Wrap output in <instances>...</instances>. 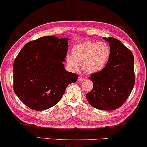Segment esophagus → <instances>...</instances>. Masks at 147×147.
Masks as SVG:
<instances>
[{
  "label": "esophagus",
  "mask_w": 147,
  "mask_h": 147,
  "mask_svg": "<svg viewBox=\"0 0 147 147\" xmlns=\"http://www.w3.org/2000/svg\"><path fill=\"white\" fill-rule=\"evenodd\" d=\"M84 80V78H83V77L82 76H78V80L79 81V82H82Z\"/></svg>",
  "instance_id": "34e87169"
}]
</instances>
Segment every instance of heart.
Segmentation results:
<instances>
[{"mask_svg": "<svg viewBox=\"0 0 147 147\" xmlns=\"http://www.w3.org/2000/svg\"><path fill=\"white\" fill-rule=\"evenodd\" d=\"M71 55L67 57V62L72 69L78 70L82 65L86 73L95 74L104 69L109 60L111 49L106 42L87 40L74 46Z\"/></svg>", "mask_w": 147, "mask_h": 147, "instance_id": "heart-1", "label": "heart"}]
</instances>
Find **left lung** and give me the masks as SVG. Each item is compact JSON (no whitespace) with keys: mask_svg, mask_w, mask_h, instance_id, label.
<instances>
[{"mask_svg":"<svg viewBox=\"0 0 147 147\" xmlns=\"http://www.w3.org/2000/svg\"><path fill=\"white\" fill-rule=\"evenodd\" d=\"M103 39L109 43V60L103 69L89 77L93 88L86 97L93 107L112 111L124 103L134 88V59L132 53L119 40Z\"/></svg>","mask_w":147,"mask_h":147,"instance_id":"1","label":"left lung"}]
</instances>
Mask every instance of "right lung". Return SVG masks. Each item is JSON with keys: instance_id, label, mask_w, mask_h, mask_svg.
Wrapping results in <instances>:
<instances>
[{"instance_id": "obj_1", "label": "right lung", "mask_w": 147, "mask_h": 147, "mask_svg": "<svg viewBox=\"0 0 147 147\" xmlns=\"http://www.w3.org/2000/svg\"><path fill=\"white\" fill-rule=\"evenodd\" d=\"M68 38L44 36L26 44L13 63V89L21 101L36 111L55 105L77 74L66 71Z\"/></svg>"}]
</instances>
